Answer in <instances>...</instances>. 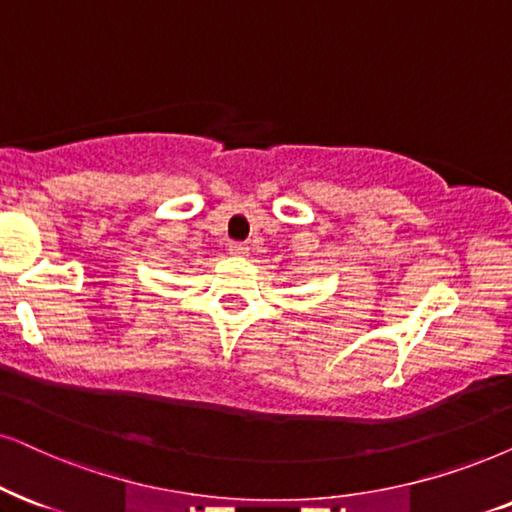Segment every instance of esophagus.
Segmentation results:
<instances>
[{"label":"esophagus","mask_w":512,"mask_h":512,"mask_svg":"<svg viewBox=\"0 0 512 512\" xmlns=\"http://www.w3.org/2000/svg\"><path fill=\"white\" fill-rule=\"evenodd\" d=\"M229 252L231 255H236V257H245L250 252V248H248V243H241V241H231L229 243Z\"/></svg>","instance_id":"34e87169"}]
</instances>
